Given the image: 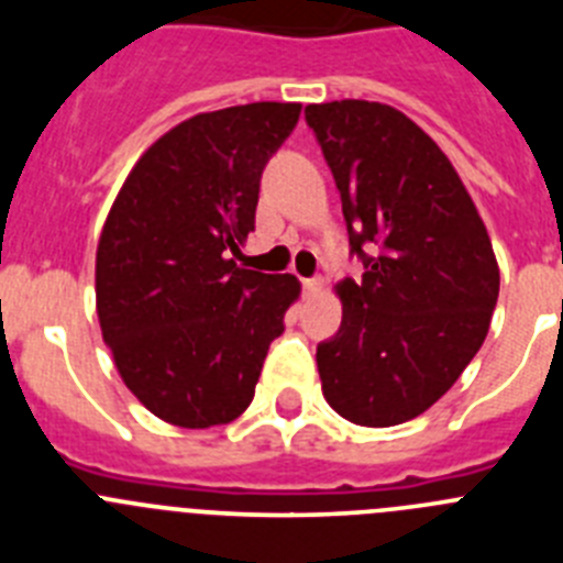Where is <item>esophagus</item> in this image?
<instances>
[{
  "instance_id": "1",
  "label": "esophagus",
  "mask_w": 563,
  "mask_h": 563,
  "mask_svg": "<svg viewBox=\"0 0 563 563\" xmlns=\"http://www.w3.org/2000/svg\"><path fill=\"white\" fill-rule=\"evenodd\" d=\"M305 290L310 292V296H316V292L324 290V278L316 276V278H305Z\"/></svg>"
}]
</instances>
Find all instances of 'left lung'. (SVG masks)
<instances>
[{"label": "left lung", "instance_id": "left-lung-1", "mask_svg": "<svg viewBox=\"0 0 563 563\" xmlns=\"http://www.w3.org/2000/svg\"><path fill=\"white\" fill-rule=\"evenodd\" d=\"M305 118L363 258L361 282L335 287L343 318L318 343L321 389L343 420L400 426L479 352L499 298L494 245L445 152L400 109L346 98L310 103Z\"/></svg>", "mask_w": 563, "mask_h": 563}]
</instances>
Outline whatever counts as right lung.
I'll return each instance as SVG.
<instances>
[{"label":"right lung","mask_w":563,"mask_h":563,"mask_svg":"<svg viewBox=\"0 0 563 563\" xmlns=\"http://www.w3.org/2000/svg\"><path fill=\"white\" fill-rule=\"evenodd\" d=\"M301 103L194 114L143 152L96 253L98 321L123 383L154 417L211 429L251 406L298 278L236 267L258 180Z\"/></svg>","instance_id":"1"}]
</instances>
